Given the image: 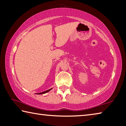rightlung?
Masks as SVG:
<instances>
[{"label": "right lung", "instance_id": "right-lung-1", "mask_svg": "<svg viewBox=\"0 0 126 126\" xmlns=\"http://www.w3.org/2000/svg\"><path fill=\"white\" fill-rule=\"evenodd\" d=\"M52 89H49V90H46V91H44V92H40V93H37V94H45V93H47V92H49L51 90H52Z\"/></svg>", "mask_w": 126, "mask_h": 126}]
</instances>
